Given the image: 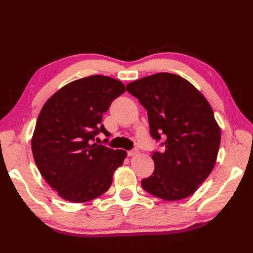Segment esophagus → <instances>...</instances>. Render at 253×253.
Returning a JSON list of instances; mask_svg holds the SVG:
<instances>
[{
    "mask_svg": "<svg viewBox=\"0 0 253 253\" xmlns=\"http://www.w3.org/2000/svg\"><path fill=\"white\" fill-rule=\"evenodd\" d=\"M138 153V149H133L131 151H127V156H135Z\"/></svg>",
    "mask_w": 253,
    "mask_h": 253,
    "instance_id": "obj_1",
    "label": "esophagus"
}]
</instances>
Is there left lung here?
<instances>
[{"mask_svg":"<svg viewBox=\"0 0 253 253\" xmlns=\"http://www.w3.org/2000/svg\"><path fill=\"white\" fill-rule=\"evenodd\" d=\"M126 89L148 112L150 134L164 152H153L155 169L142 188L172 202L193 194L212 172L220 128L207 99L177 75L158 73L128 83Z\"/></svg>","mask_w":253,"mask_h":253,"instance_id":"8db88e82","label":"left lung"}]
</instances>
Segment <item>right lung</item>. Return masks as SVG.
Returning <instances> with one entry per match:
<instances>
[{
    "instance_id": "obj_1",
    "label": "right lung",
    "mask_w": 253,
    "mask_h": 253,
    "mask_svg": "<svg viewBox=\"0 0 253 253\" xmlns=\"http://www.w3.org/2000/svg\"><path fill=\"white\" fill-rule=\"evenodd\" d=\"M125 91L119 80L94 75L66 84L43 105L32 139L33 155L43 178L64 200L88 202L111 187L126 152L94 141L99 133L111 135L102 116Z\"/></svg>"
}]
</instances>
